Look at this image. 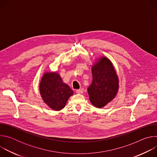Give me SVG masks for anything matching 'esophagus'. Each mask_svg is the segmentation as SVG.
<instances>
[{
  "mask_svg": "<svg viewBox=\"0 0 157 157\" xmlns=\"http://www.w3.org/2000/svg\"><path fill=\"white\" fill-rule=\"evenodd\" d=\"M76 92L78 94H82L83 92H84V89L83 88H81L79 89H77V90L76 91Z\"/></svg>",
  "mask_w": 157,
  "mask_h": 157,
  "instance_id": "obj_1",
  "label": "esophagus"
}]
</instances>
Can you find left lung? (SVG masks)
I'll return each mask as SVG.
<instances>
[{"mask_svg":"<svg viewBox=\"0 0 157 157\" xmlns=\"http://www.w3.org/2000/svg\"><path fill=\"white\" fill-rule=\"evenodd\" d=\"M93 81L87 88L91 102L101 108L116 96L119 89V78L114 67L106 57L99 59L92 67Z\"/></svg>","mask_w":157,"mask_h":157,"instance_id":"1","label":"left lung"}]
</instances>
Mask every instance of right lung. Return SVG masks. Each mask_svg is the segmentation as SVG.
<instances>
[{
  "label": "right lung",
  "instance_id": "right-lung-1",
  "mask_svg": "<svg viewBox=\"0 0 157 157\" xmlns=\"http://www.w3.org/2000/svg\"><path fill=\"white\" fill-rule=\"evenodd\" d=\"M41 96L48 107L55 110L63 109L73 91L68 85L64 83L57 73H46L40 84Z\"/></svg>",
  "mask_w": 157,
  "mask_h": 157
}]
</instances>
